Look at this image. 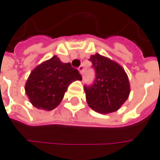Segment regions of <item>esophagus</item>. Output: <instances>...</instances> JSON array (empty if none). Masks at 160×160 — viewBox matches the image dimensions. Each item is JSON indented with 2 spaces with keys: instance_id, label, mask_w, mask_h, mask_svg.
I'll list each match as a JSON object with an SVG mask.
<instances>
[{
  "instance_id": "esophagus-1",
  "label": "esophagus",
  "mask_w": 160,
  "mask_h": 160,
  "mask_svg": "<svg viewBox=\"0 0 160 160\" xmlns=\"http://www.w3.org/2000/svg\"><path fill=\"white\" fill-rule=\"evenodd\" d=\"M78 69H79V72H80V74H83V72H84V67H83V65H80Z\"/></svg>"
}]
</instances>
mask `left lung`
<instances>
[{
  "label": "left lung",
  "mask_w": 160,
  "mask_h": 160,
  "mask_svg": "<svg viewBox=\"0 0 160 160\" xmlns=\"http://www.w3.org/2000/svg\"><path fill=\"white\" fill-rule=\"evenodd\" d=\"M89 60L96 74L93 83L84 86L88 104L98 113H113L128 98V77L118 63L98 53Z\"/></svg>",
  "instance_id": "left-lung-1"
}]
</instances>
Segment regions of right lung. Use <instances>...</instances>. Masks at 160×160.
I'll use <instances>...</instances> for the list:
<instances>
[{
  "mask_svg": "<svg viewBox=\"0 0 160 160\" xmlns=\"http://www.w3.org/2000/svg\"><path fill=\"white\" fill-rule=\"evenodd\" d=\"M78 80L82 77L77 69L52 56L32 71L25 90L34 107L50 111L61 103L69 85Z\"/></svg>",
  "mask_w": 160,
  "mask_h": 160,
  "instance_id": "right-lung-1",
  "label": "right lung"
}]
</instances>
